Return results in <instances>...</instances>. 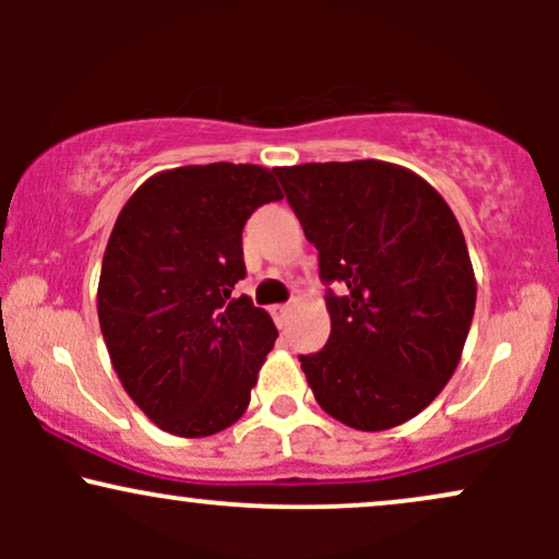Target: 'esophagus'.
I'll return each mask as SVG.
<instances>
[{
	"label": "esophagus",
	"instance_id": "obj_1",
	"mask_svg": "<svg viewBox=\"0 0 559 559\" xmlns=\"http://www.w3.org/2000/svg\"><path fill=\"white\" fill-rule=\"evenodd\" d=\"M288 312H292V305H275V307H273V318L278 320V323H284Z\"/></svg>",
	"mask_w": 559,
	"mask_h": 559
}]
</instances>
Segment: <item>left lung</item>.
Masks as SVG:
<instances>
[{
    "instance_id": "1",
    "label": "left lung",
    "mask_w": 559,
    "mask_h": 559,
    "mask_svg": "<svg viewBox=\"0 0 559 559\" xmlns=\"http://www.w3.org/2000/svg\"><path fill=\"white\" fill-rule=\"evenodd\" d=\"M316 243L331 336L299 355L320 407L357 431L415 418L457 368L476 278L457 217L431 183L381 159L275 168Z\"/></svg>"
}]
</instances>
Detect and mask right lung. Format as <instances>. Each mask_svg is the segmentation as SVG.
<instances>
[{
    "label": "right lung",
    "instance_id": "right-lung-1",
    "mask_svg": "<svg viewBox=\"0 0 559 559\" xmlns=\"http://www.w3.org/2000/svg\"><path fill=\"white\" fill-rule=\"evenodd\" d=\"M278 199L260 165H186L141 183L115 221L96 294L102 336L128 396L163 431L213 436L247 409L278 331L236 297L241 230Z\"/></svg>",
    "mask_w": 559,
    "mask_h": 559
}]
</instances>
